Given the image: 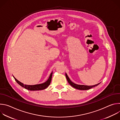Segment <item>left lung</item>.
Wrapping results in <instances>:
<instances>
[{
    "mask_svg": "<svg viewBox=\"0 0 120 120\" xmlns=\"http://www.w3.org/2000/svg\"><path fill=\"white\" fill-rule=\"evenodd\" d=\"M52 74L53 73H52L51 74L50 77H49V79L52 78ZM13 77L15 78V80L16 81V82H18L20 86H22L23 87L28 90H30V91H37V90H43V89H45V88H46L47 87V83L46 82H45L42 84H36V85H26V84H24L23 83L21 82H19V81H18L17 80L14 76ZM70 82H69L70 84L72 86H73V87L75 88V84L74 83V82H72L70 81Z\"/></svg>",
    "mask_w": 120,
    "mask_h": 120,
    "instance_id": "8db88e82",
    "label": "left lung"
}]
</instances>
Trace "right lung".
<instances>
[{
	"instance_id": "obj_1",
	"label": "right lung",
	"mask_w": 120,
	"mask_h": 120,
	"mask_svg": "<svg viewBox=\"0 0 120 120\" xmlns=\"http://www.w3.org/2000/svg\"><path fill=\"white\" fill-rule=\"evenodd\" d=\"M99 84V83L93 85L92 86H87V85H78V84H75V88L78 89V90H86L90 89L94 86H96Z\"/></svg>"
}]
</instances>
